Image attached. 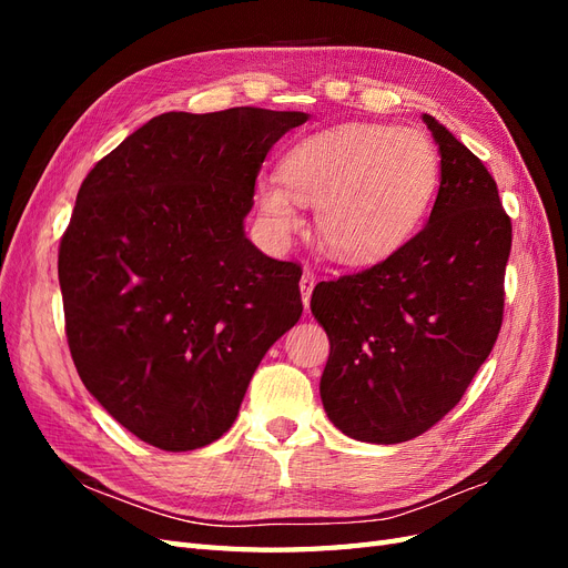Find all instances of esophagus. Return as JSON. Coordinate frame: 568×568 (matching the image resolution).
<instances>
[{"mask_svg": "<svg viewBox=\"0 0 568 568\" xmlns=\"http://www.w3.org/2000/svg\"><path fill=\"white\" fill-rule=\"evenodd\" d=\"M313 288H315V274H313L311 270H305V272H303V277H301V294H303V305H305V311H307V307H311Z\"/></svg>", "mask_w": 568, "mask_h": 568, "instance_id": "1", "label": "esophagus"}]
</instances>
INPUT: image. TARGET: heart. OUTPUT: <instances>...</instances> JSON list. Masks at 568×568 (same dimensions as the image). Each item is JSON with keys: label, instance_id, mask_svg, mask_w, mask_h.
<instances>
[{"label": "heart", "instance_id": "heart-1", "mask_svg": "<svg viewBox=\"0 0 568 568\" xmlns=\"http://www.w3.org/2000/svg\"><path fill=\"white\" fill-rule=\"evenodd\" d=\"M438 186V156L415 128L348 123L291 146L280 178L255 199L277 234L301 227V203L317 205L322 244L348 263H372L422 225Z\"/></svg>", "mask_w": 568, "mask_h": 568}]
</instances>
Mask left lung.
<instances>
[{
    "label": "left lung",
    "mask_w": 568,
    "mask_h": 568,
    "mask_svg": "<svg viewBox=\"0 0 568 568\" xmlns=\"http://www.w3.org/2000/svg\"><path fill=\"white\" fill-rule=\"evenodd\" d=\"M440 186L422 232L363 272L320 282L313 315L329 336L326 415L365 443L422 436L462 400L505 315L511 220L488 168L436 118Z\"/></svg>",
    "instance_id": "1"
}]
</instances>
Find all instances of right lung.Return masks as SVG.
<instances>
[{
    "mask_svg": "<svg viewBox=\"0 0 568 568\" xmlns=\"http://www.w3.org/2000/svg\"><path fill=\"white\" fill-rule=\"evenodd\" d=\"M301 111H170L84 178L59 246L82 384L130 434L196 450L234 424L267 348L303 313L301 265L244 234L255 180Z\"/></svg>",
    "mask_w": 568,
    "mask_h": 568,
    "instance_id": "right-lung-1",
    "label": "right lung"
}]
</instances>
